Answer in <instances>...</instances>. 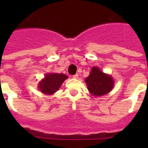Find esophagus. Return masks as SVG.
Here are the masks:
<instances>
[{"mask_svg": "<svg viewBox=\"0 0 148 148\" xmlns=\"http://www.w3.org/2000/svg\"><path fill=\"white\" fill-rule=\"evenodd\" d=\"M73 77L74 78H78V73H76V74H75L74 75H73Z\"/></svg>", "mask_w": 148, "mask_h": 148, "instance_id": "1", "label": "esophagus"}]
</instances>
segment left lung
I'll return each instance as SVG.
<instances>
[{"instance_id":"obj_1","label":"left lung","mask_w":148,"mask_h":148,"mask_svg":"<svg viewBox=\"0 0 148 148\" xmlns=\"http://www.w3.org/2000/svg\"><path fill=\"white\" fill-rule=\"evenodd\" d=\"M85 82L90 93L96 96L108 93L114 85L113 78L104 74L96 66L92 68L90 75L85 79Z\"/></svg>"}]
</instances>
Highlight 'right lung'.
<instances>
[{
    "mask_svg": "<svg viewBox=\"0 0 148 148\" xmlns=\"http://www.w3.org/2000/svg\"><path fill=\"white\" fill-rule=\"evenodd\" d=\"M68 77L64 74L58 73H49L45 75L39 84V88L43 93L52 95L59 90L60 87Z\"/></svg>",
    "mask_w": 148,
    "mask_h": 148,
    "instance_id": "1",
    "label": "right lung"
}]
</instances>
